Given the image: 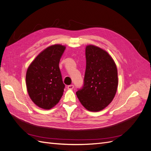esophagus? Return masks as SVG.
<instances>
[{
    "mask_svg": "<svg viewBox=\"0 0 151 151\" xmlns=\"http://www.w3.org/2000/svg\"><path fill=\"white\" fill-rule=\"evenodd\" d=\"M74 85H72V84L68 85V86H67V88L68 89H74Z\"/></svg>",
    "mask_w": 151,
    "mask_h": 151,
    "instance_id": "obj_1",
    "label": "esophagus"
}]
</instances>
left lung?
<instances>
[{
    "instance_id": "8db88e82",
    "label": "left lung",
    "mask_w": 151,
    "mask_h": 151,
    "mask_svg": "<svg viewBox=\"0 0 151 151\" xmlns=\"http://www.w3.org/2000/svg\"><path fill=\"white\" fill-rule=\"evenodd\" d=\"M86 58L84 85L76 95L86 109L99 111L115 97L118 87L117 68L105 50L94 45L86 47Z\"/></svg>"
}]
</instances>
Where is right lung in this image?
<instances>
[{
    "label": "right lung",
    "mask_w": 151,
    "mask_h": 151,
    "mask_svg": "<svg viewBox=\"0 0 151 151\" xmlns=\"http://www.w3.org/2000/svg\"><path fill=\"white\" fill-rule=\"evenodd\" d=\"M65 47L54 45L41 52L31 62L26 76L28 93L33 103L50 109L60 101L64 91L59 62Z\"/></svg>",
    "instance_id": "1"
}]
</instances>
